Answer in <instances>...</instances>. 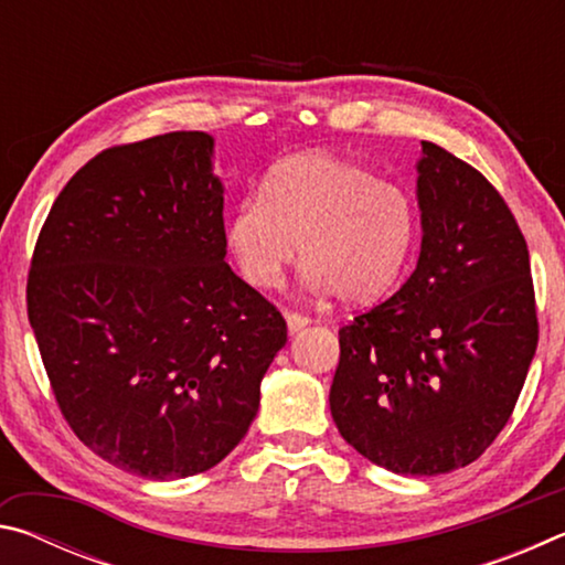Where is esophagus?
<instances>
[{
    "instance_id": "1",
    "label": "esophagus",
    "mask_w": 565,
    "mask_h": 565,
    "mask_svg": "<svg viewBox=\"0 0 565 565\" xmlns=\"http://www.w3.org/2000/svg\"><path fill=\"white\" fill-rule=\"evenodd\" d=\"M284 319H286V327H289L291 333L301 331V329L306 327V323L311 321L309 317H303V313H296V311H284Z\"/></svg>"
}]
</instances>
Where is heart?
<instances>
[{
  "label": "heart",
  "instance_id": "obj_1",
  "mask_svg": "<svg viewBox=\"0 0 565 565\" xmlns=\"http://www.w3.org/2000/svg\"><path fill=\"white\" fill-rule=\"evenodd\" d=\"M418 209L404 186L331 151L274 164L262 196L238 202L224 242L242 279L276 289L301 246L303 279L347 303H374L394 289L414 256Z\"/></svg>",
  "mask_w": 565,
  "mask_h": 565
}]
</instances>
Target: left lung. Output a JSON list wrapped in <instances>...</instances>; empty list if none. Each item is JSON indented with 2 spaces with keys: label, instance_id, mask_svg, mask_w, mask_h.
I'll return each mask as SVG.
<instances>
[{
  "label": "left lung",
  "instance_id": "left-lung-1",
  "mask_svg": "<svg viewBox=\"0 0 565 565\" xmlns=\"http://www.w3.org/2000/svg\"><path fill=\"white\" fill-rule=\"evenodd\" d=\"M424 238L401 289L339 329L329 406L371 463L438 476L503 431L539 347L529 246L481 171L424 141Z\"/></svg>",
  "mask_w": 565,
  "mask_h": 565
}]
</instances>
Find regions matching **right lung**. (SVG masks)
I'll return each instance as SVG.
<instances>
[{
  "label": "right lung",
  "mask_w": 565,
  "mask_h": 565,
  "mask_svg": "<svg viewBox=\"0 0 565 565\" xmlns=\"http://www.w3.org/2000/svg\"><path fill=\"white\" fill-rule=\"evenodd\" d=\"M214 139L104 149L36 238L26 313L56 404L121 471L204 473L246 436L286 321L224 262Z\"/></svg>",
  "instance_id": "add662e5"
}]
</instances>
